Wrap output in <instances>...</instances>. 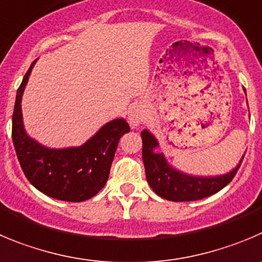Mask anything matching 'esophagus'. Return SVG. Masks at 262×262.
<instances>
[{
    "label": "esophagus",
    "instance_id": "obj_1",
    "mask_svg": "<svg viewBox=\"0 0 262 262\" xmlns=\"http://www.w3.org/2000/svg\"><path fill=\"white\" fill-rule=\"evenodd\" d=\"M145 119H146L145 110L139 108V107H134L128 115V121L129 124H130V126H133V128L138 126Z\"/></svg>",
    "mask_w": 262,
    "mask_h": 262
}]
</instances>
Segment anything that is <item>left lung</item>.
I'll list each match as a JSON object with an SVG mask.
<instances>
[{
	"instance_id": "left-lung-1",
	"label": "left lung",
	"mask_w": 262,
	"mask_h": 262,
	"mask_svg": "<svg viewBox=\"0 0 262 262\" xmlns=\"http://www.w3.org/2000/svg\"><path fill=\"white\" fill-rule=\"evenodd\" d=\"M141 137L146 180L159 196L170 202H192L216 194L233 180L244 158V155L242 156L236 167L226 174L211 177L191 176L176 169L168 163L164 154L158 151L160 148L159 141L148 129H143Z\"/></svg>"
}]
</instances>
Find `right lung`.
<instances>
[{
    "instance_id": "add662e5",
    "label": "right lung",
    "mask_w": 262,
    "mask_h": 262,
    "mask_svg": "<svg viewBox=\"0 0 262 262\" xmlns=\"http://www.w3.org/2000/svg\"><path fill=\"white\" fill-rule=\"evenodd\" d=\"M32 63L16 92L13 114V142L29 182L42 194L64 202H84L103 189L110 176L117 145L130 130L123 117L111 120L80 146L53 148L41 145L27 133L21 98L31 76Z\"/></svg>"
}]
</instances>
